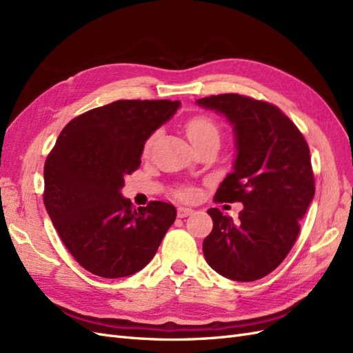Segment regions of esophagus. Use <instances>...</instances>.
<instances>
[{"mask_svg":"<svg viewBox=\"0 0 353 353\" xmlns=\"http://www.w3.org/2000/svg\"><path fill=\"white\" fill-rule=\"evenodd\" d=\"M194 210L191 209V208H185V206H179L178 208V218H185V216H188V215H191V213H193Z\"/></svg>","mask_w":353,"mask_h":353,"instance_id":"esophagus-1","label":"esophagus"}]
</instances>
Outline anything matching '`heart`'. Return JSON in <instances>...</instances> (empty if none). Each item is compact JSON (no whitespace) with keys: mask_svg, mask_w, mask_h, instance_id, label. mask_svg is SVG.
<instances>
[{"mask_svg":"<svg viewBox=\"0 0 353 353\" xmlns=\"http://www.w3.org/2000/svg\"><path fill=\"white\" fill-rule=\"evenodd\" d=\"M185 131H187L190 141L193 144H197L201 140H205V138L212 137V135L218 137V128H216L215 122L209 119V117H206V116H196V117H193V119H190L187 122ZM183 196L191 197L193 196V193H191V191H184Z\"/></svg>","mask_w":353,"mask_h":353,"instance_id":"obj_1","label":"heart"}]
</instances>
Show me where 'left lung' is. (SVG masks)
Here are the masks:
<instances>
[{
    "mask_svg": "<svg viewBox=\"0 0 353 353\" xmlns=\"http://www.w3.org/2000/svg\"><path fill=\"white\" fill-rule=\"evenodd\" d=\"M196 104L222 114L232 126L236 159L215 199L243 203L237 221L216 208L208 210L213 230L203 241V253L210 268L225 279L259 280L290 252L314 200L307 143L270 103L219 94Z\"/></svg>",
    "mask_w": 353,
    "mask_h": 353,
    "instance_id": "left-lung-1",
    "label": "left lung"
}]
</instances>
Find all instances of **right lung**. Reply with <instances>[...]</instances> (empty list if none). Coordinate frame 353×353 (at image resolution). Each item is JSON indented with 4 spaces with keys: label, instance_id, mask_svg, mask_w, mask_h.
<instances>
[{
    "label": "right lung",
    "instance_id": "right-lung-1",
    "mask_svg": "<svg viewBox=\"0 0 353 353\" xmlns=\"http://www.w3.org/2000/svg\"><path fill=\"white\" fill-rule=\"evenodd\" d=\"M179 101L119 100L70 121L44 166V205L61 241L85 270L122 279L153 259L176 218L175 206L135 208L125 176L141 165L144 144L172 119Z\"/></svg>",
    "mask_w": 353,
    "mask_h": 353
}]
</instances>
